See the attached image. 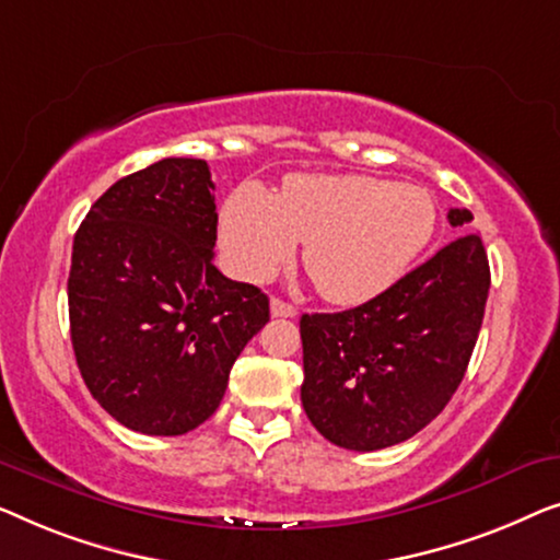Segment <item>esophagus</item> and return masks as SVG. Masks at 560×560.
<instances>
[{"label": "esophagus", "instance_id": "1", "mask_svg": "<svg viewBox=\"0 0 560 560\" xmlns=\"http://www.w3.org/2000/svg\"><path fill=\"white\" fill-rule=\"evenodd\" d=\"M271 314L273 317H296V306L289 302H281V299H271Z\"/></svg>", "mask_w": 560, "mask_h": 560}]
</instances>
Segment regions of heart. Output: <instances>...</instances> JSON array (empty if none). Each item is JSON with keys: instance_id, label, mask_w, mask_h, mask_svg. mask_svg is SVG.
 <instances>
[{"instance_id": "obj_1", "label": "heart", "mask_w": 560, "mask_h": 560, "mask_svg": "<svg viewBox=\"0 0 560 560\" xmlns=\"http://www.w3.org/2000/svg\"><path fill=\"white\" fill-rule=\"evenodd\" d=\"M421 185L370 175H296L273 198L243 185L220 215V246L246 281H266L304 241L302 264L335 304L368 302L393 287L436 231Z\"/></svg>"}]
</instances>
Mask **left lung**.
Returning <instances> with one entry per match:
<instances>
[{"label":"left lung","instance_id":"obj_1","mask_svg":"<svg viewBox=\"0 0 560 560\" xmlns=\"http://www.w3.org/2000/svg\"><path fill=\"white\" fill-rule=\"evenodd\" d=\"M467 231L471 212L448 210ZM490 264L477 233H462L370 302L302 314V406L322 436L375 452L436 419L459 388L482 327Z\"/></svg>","mask_w":560,"mask_h":560}]
</instances>
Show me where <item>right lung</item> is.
Wrapping results in <instances>:
<instances>
[{
	"label": "right lung",
	"mask_w": 560,
	"mask_h": 560,
	"mask_svg": "<svg viewBox=\"0 0 560 560\" xmlns=\"http://www.w3.org/2000/svg\"><path fill=\"white\" fill-rule=\"evenodd\" d=\"M215 185L170 156L114 183L73 241L70 340L91 396L126 429L179 436L208 421L269 296L212 264Z\"/></svg>",
	"instance_id": "add662e5"
}]
</instances>
